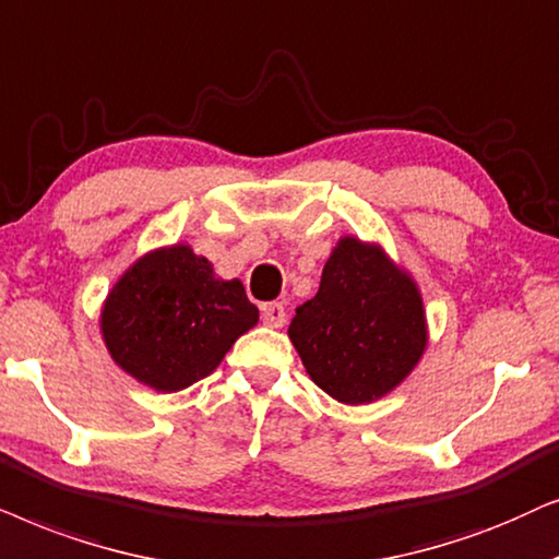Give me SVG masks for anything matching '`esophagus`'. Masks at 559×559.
Listing matches in <instances>:
<instances>
[{"instance_id": "1", "label": "esophagus", "mask_w": 559, "mask_h": 559, "mask_svg": "<svg viewBox=\"0 0 559 559\" xmlns=\"http://www.w3.org/2000/svg\"><path fill=\"white\" fill-rule=\"evenodd\" d=\"M263 324L275 326V330H278V326H284L286 324L284 304H278V301L265 304V307H263Z\"/></svg>"}]
</instances>
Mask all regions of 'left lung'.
I'll return each mask as SVG.
<instances>
[{
	"label": "left lung",
	"instance_id": "8db88e82",
	"mask_svg": "<svg viewBox=\"0 0 559 559\" xmlns=\"http://www.w3.org/2000/svg\"><path fill=\"white\" fill-rule=\"evenodd\" d=\"M288 337L319 389L342 404H370L396 389L427 347L421 294L378 245L342 237Z\"/></svg>",
	"mask_w": 559,
	"mask_h": 559
}]
</instances>
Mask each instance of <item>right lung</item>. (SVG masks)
<instances>
[{
	"instance_id": "obj_1",
	"label": "right lung",
	"mask_w": 559,
	"mask_h": 559,
	"mask_svg": "<svg viewBox=\"0 0 559 559\" xmlns=\"http://www.w3.org/2000/svg\"><path fill=\"white\" fill-rule=\"evenodd\" d=\"M258 324L240 281H222L189 245L135 260L102 309L111 360L155 391L174 393L219 366L235 340Z\"/></svg>"
}]
</instances>
